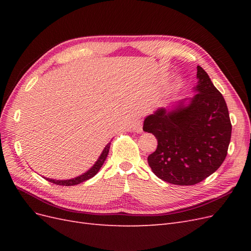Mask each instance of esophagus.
<instances>
[{"mask_svg":"<svg viewBox=\"0 0 251 251\" xmlns=\"http://www.w3.org/2000/svg\"><path fill=\"white\" fill-rule=\"evenodd\" d=\"M133 131H134L135 133H138V134L142 133V123H141V120L136 121V123L134 124V126H133Z\"/></svg>","mask_w":251,"mask_h":251,"instance_id":"obj_1","label":"esophagus"}]
</instances>
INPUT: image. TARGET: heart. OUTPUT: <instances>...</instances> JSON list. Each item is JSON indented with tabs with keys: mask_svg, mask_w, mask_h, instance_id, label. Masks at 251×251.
I'll return each instance as SVG.
<instances>
[{
	"mask_svg": "<svg viewBox=\"0 0 251 251\" xmlns=\"http://www.w3.org/2000/svg\"><path fill=\"white\" fill-rule=\"evenodd\" d=\"M181 86H182V81L181 80H176L172 85L171 91H178L181 88Z\"/></svg>",
	"mask_w": 251,
	"mask_h": 251,
	"instance_id": "1",
	"label": "heart"
}]
</instances>
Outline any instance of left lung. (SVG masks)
<instances>
[{"label":"left lung","mask_w":251,"mask_h":251,"mask_svg":"<svg viewBox=\"0 0 251 251\" xmlns=\"http://www.w3.org/2000/svg\"><path fill=\"white\" fill-rule=\"evenodd\" d=\"M197 78L193 97L159 108L143 121V131L158 141L148 157L149 165L159 179L175 185H194L214 174L230 142L224 97L200 66Z\"/></svg>","instance_id":"left-lung-1"}]
</instances>
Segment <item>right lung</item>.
<instances>
[{
    "instance_id": "right-lung-1",
    "label": "right lung",
    "mask_w": 251,
    "mask_h": 251,
    "mask_svg": "<svg viewBox=\"0 0 251 251\" xmlns=\"http://www.w3.org/2000/svg\"><path fill=\"white\" fill-rule=\"evenodd\" d=\"M110 143H108L107 146L104 147L103 151H101L100 156L98 157V159L96 160V162L93 164V166H91V169H89L87 172H85L83 174L79 175V176L72 178V179H67V180H56V179H50V178H45L47 179L48 181L52 182V183L57 184V185H63V186H71V185H76L81 183L83 181H87L89 179H91L92 177H94L95 175L98 173V171L100 170V168L102 166L105 158H107L108 154H109V150H110Z\"/></svg>"
}]
</instances>
